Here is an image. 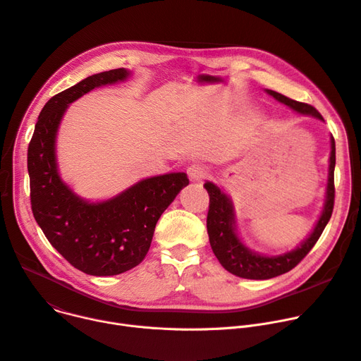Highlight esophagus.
Masks as SVG:
<instances>
[{
  "mask_svg": "<svg viewBox=\"0 0 361 361\" xmlns=\"http://www.w3.org/2000/svg\"><path fill=\"white\" fill-rule=\"evenodd\" d=\"M188 176L194 181H202L209 176V167L203 166V164H192V166L188 167L187 170Z\"/></svg>",
  "mask_w": 361,
  "mask_h": 361,
  "instance_id": "34e87169",
  "label": "esophagus"
}]
</instances>
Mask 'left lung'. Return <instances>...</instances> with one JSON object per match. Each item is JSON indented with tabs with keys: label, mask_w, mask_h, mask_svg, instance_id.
Segmentation results:
<instances>
[{
	"label": "left lung",
	"mask_w": 361,
	"mask_h": 361,
	"mask_svg": "<svg viewBox=\"0 0 361 361\" xmlns=\"http://www.w3.org/2000/svg\"><path fill=\"white\" fill-rule=\"evenodd\" d=\"M267 93L297 114L304 116H312L324 122L321 114L311 105L297 102L289 97L267 89ZM331 152H330V166H329V181L325 188V202L319 219L317 220L315 227L310 236L301 242L298 247L290 252L267 256L259 252L249 249L238 235L236 227V214L231 197L214 183L206 181L204 188L209 192L210 204L207 213V233L213 253L219 259L221 267L231 274L245 278V279H271L282 274L289 272L297 267L300 262L308 255L319 239L322 231L329 223L333 209H334V169H336V142L331 135Z\"/></svg>",
	"instance_id": "1"
}]
</instances>
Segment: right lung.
I'll return each instance as SVG.
<instances>
[{"mask_svg":"<svg viewBox=\"0 0 361 361\" xmlns=\"http://www.w3.org/2000/svg\"><path fill=\"white\" fill-rule=\"evenodd\" d=\"M121 68L92 75L53 96L42 109L28 145L31 210L51 246L76 269L93 276H112L144 260L155 224L188 184L185 173L144 178L112 199L87 202L59 174L56 137L68 106L94 87L123 82Z\"/></svg>","mask_w":361,"mask_h":361,"instance_id":"obj_1","label":"right lung"}]
</instances>
